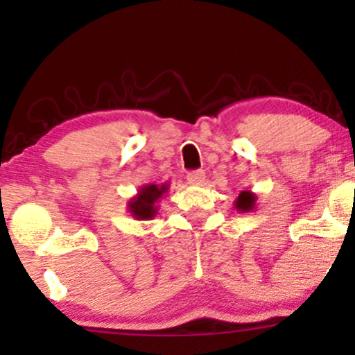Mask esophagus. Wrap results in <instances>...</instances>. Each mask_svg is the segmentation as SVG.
Listing matches in <instances>:
<instances>
[{
    "instance_id": "1",
    "label": "esophagus",
    "mask_w": 355,
    "mask_h": 355,
    "mask_svg": "<svg viewBox=\"0 0 355 355\" xmlns=\"http://www.w3.org/2000/svg\"><path fill=\"white\" fill-rule=\"evenodd\" d=\"M187 180L191 185H200L205 180V172L203 170H193V172H189L187 173Z\"/></svg>"
}]
</instances>
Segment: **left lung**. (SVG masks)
<instances>
[{
    "mask_svg": "<svg viewBox=\"0 0 355 355\" xmlns=\"http://www.w3.org/2000/svg\"><path fill=\"white\" fill-rule=\"evenodd\" d=\"M255 202H257V197H255L254 191L242 190L239 193V197L235 198L234 205H235V209H237V211H240V214H247V211H254V209H257Z\"/></svg>",
    "mask_w": 355,
    "mask_h": 355,
    "instance_id": "1",
    "label": "left lung"
}]
</instances>
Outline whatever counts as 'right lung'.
<instances>
[{
  "instance_id": "obj_1",
  "label": "right lung",
  "mask_w": 355,
  "mask_h": 355,
  "mask_svg": "<svg viewBox=\"0 0 355 355\" xmlns=\"http://www.w3.org/2000/svg\"><path fill=\"white\" fill-rule=\"evenodd\" d=\"M168 183H162V185L148 183V185L141 187L135 197L130 198L128 203H126L130 215L137 220L155 218V215H157L158 211V202H160V198L168 191Z\"/></svg>"
}]
</instances>
